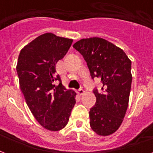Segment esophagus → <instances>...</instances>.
I'll return each mask as SVG.
<instances>
[{"instance_id": "esophagus-1", "label": "esophagus", "mask_w": 153, "mask_h": 153, "mask_svg": "<svg viewBox=\"0 0 153 153\" xmlns=\"http://www.w3.org/2000/svg\"><path fill=\"white\" fill-rule=\"evenodd\" d=\"M84 93H85V91H84L83 89L82 88L79 89V91H78V94H80V95H82Z\"/></svg>"}]
</instances>
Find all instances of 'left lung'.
Wrapping results in <instances>:
<instances>
[{"label":"left lung","mask_w":153,"mask_h":153,"mask_svg":"<svg viewBox=\"0 0 153 153\" xmlns=\"http://www.w3.org/2000/svg\"><path fill=\"white\" fill-rule=\"evenodd\" d=\"M73 48L84 58L91 78L102 83L100 92L93 91L96 103L89 112L91 128L98 135H110L118 129L128 108L131 61L122 49L98 37L80 39Z\"/></svg>","instance_id":"1"}]
</instances>
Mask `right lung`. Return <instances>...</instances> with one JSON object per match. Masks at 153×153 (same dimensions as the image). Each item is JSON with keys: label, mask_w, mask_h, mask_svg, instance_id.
I'll return each mask as SVG.
<instances>
[{"label": "right lung", "mask_w": 153, "mask_h": 153, "mask_svg": "<svg viewBox=\"0 0 153 153\" xmlns=\"http://www.w3.org/2000/svg\"><path fill=\"white\" fill-rule=\"evenodd\" d=\"M73 40L52 33L39 36L20 51L16 72L25 101L36 121L47 129L59 131L69 121L76 94L62 86L55 64ZM59 81L57 86L55 82Z\"/></svg>", "instance_id": "obj_1"}]
</instances>
